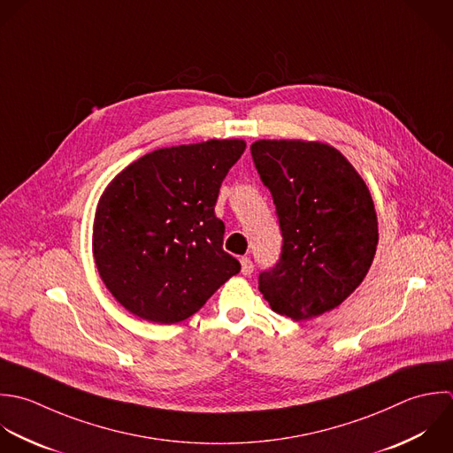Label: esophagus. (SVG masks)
I'll return each mask as SVG.
<instances>
[{
    "label": "esophagus",
    "instance_id": "esophagus-1",
    "mask_svg": "<svg viewBox=\"0 0 453 453\" xmlns=\"http://www.w3.org/2000/svg\"><path fill=\"white\" fill-rule=\"evenodd\" d=\"M242 273L243 275H252L254 272V263L250 261V257H242Z\"/></svg>",
    "mask_w": 453,
    "mask_h": 453
}]
</instances>
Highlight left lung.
<instances>
[{
	"instance_id": "1",
	"label": "left lung",
	"mask_w": 453,
	"mask_h": 453,
	"mask_svg": "<svg viewBox=\"0 0 453 453\" xmlns=\"http://www.w3.org/2000/svg\"><path fill=\"white\" fill-rule=\"evenodd\" d=\"M250 153L282 233L280 259L259 273V291L280 316L318 318L339 307L372 265L378 217L371 192L325 142L263 139Z\"/></svg>"
}]
</instances>
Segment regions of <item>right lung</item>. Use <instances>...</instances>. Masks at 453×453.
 Here are the masks:
<instances>
[{
  "instance_id": "obj_1",
  "label": "right lung",
  "mask_w": 453,
  "mask_h": 453,
  "mask_svg": "<svg viewBox=\"0 0 453 453\" xmlns=\"http://www.w3.org/2000/svg\"><path fill=\"white\" fill-rule=\"evenodd\" d=\"M245 151L242 139L155 150L102 194L93 256L111 295L134 316L173 325L196 314L242 266L222 249L220 185Z\"/></svg>"
}]
</instances>
